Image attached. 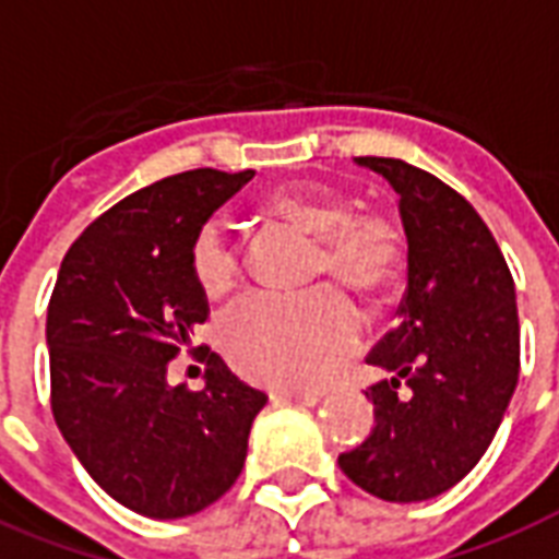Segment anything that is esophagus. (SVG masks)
I'll list each match as a JSON object with an SVG mask.
<instances>
[{
  "instance_id": "1",
  "label": "esophagus",
  "mask_w": 559,
  "mask_h": 559,
  "mask_svg": "<svg viewBox=\"0 0 559 559\" xmlns=\"http://www.w3.org/2000/svg\"><path fill=\"white\" fill-rule=\"evenodd\" d=\"M271 396L283 402H294V405H318L320 402V391H274Z\"/></svg>"
}]
</instances>
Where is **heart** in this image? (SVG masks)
<instances>
[{
  "label": "heart",
  "instance_id": "b5f03b06",
  "mask_svg": "<svg viewBox=\"0 0 559 559\" xmlns=\"http://www.w3.org/2000/svg\"><path fill=\"white\" fill-rule=\"evenodd\" d=\"M267 218L318 239L314 276L338 280L373 297L388 292L402 265L400 224L379 210L353 212L341 194L320 186H285L262 203ZM189 271L210 300L241 285V253L221 224L206 221L189 248ZM361 320L335 288L283 300L259 297L227 320L224 349L230 365L253 382L280 391H309L335 373L356 349Z\"/></svg>",
  "mask_w": 559,
  "mask_h": 559
}]
</instances>
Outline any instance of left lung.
<instances>
[{
    "mask_svg": "<svg viewBox=\"0 0 559 559\" xmlns=\"http://www.w3.org/2000/svg\"><path fill=\"white\" fill-rule=\"evenodd\" d=\"M400 194L408 288L400 323L367 365L376 426L338 457L349 481L382 501L435 499L469 475L519 382L516 288L473 203L393 157H356Z\"/></svg>",
    "mask_w": 559,
    "mask_h": 559,
    "instance_id": "left-lung-1",
    "label": "left lung"
}]
</instances>
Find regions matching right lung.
I'll use <instances>...</instances> for the list:
<instances>
[{"mask_svg": "<svg viewBox=\"0 0 559 559\" xmlns=\"http://www.w3.org/2000/svg\"><path fill=\"white\" fill-rule=\"evenodd\" d=\"M253 171L194 168L128 194L60 262L46 314L51 411L93 481L133 513L183 519L230 490L267 396L215 353L206 384H168L210 318L189 271L194 233Z\"/></svg>", "mask_w": 559, "mask_h": 559, "instance_id": "add662e5", "label": "right lung"}]
</instances>
